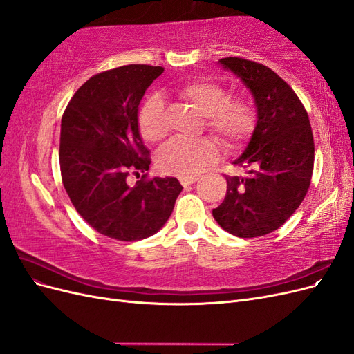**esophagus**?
<instances>
[{
    "label": "esophagus",
    "instance_id": "34e87169",
    "mask_svg": "<svg viewBox=\"0 0 354 354\" xmlns=\"http://www.w3.org/2000/svg\"><path fill=\"white\" fill-rule=\"evenodd\" d=\"M196 180H198V177H181L180 183L183 186H190V185H194Z\"/></svg>",
    "mask_w": 354,
    "mask_h": 354
}]
</instances>
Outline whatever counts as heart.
<instances>
[{
	"label": "heart",
	"mask_w": 354,
	"mask_h": 354,
	"mask_svg": "<svg viewBox=\"0 0 354 354\" xmlns=\"http://www.w3.org/2000/svg\"><path fill=\"white\" fill-rule=\"evenodd\" d=\"M178 97L203 115L208 130L227 149L238 147L252 136L257 125V108L245 95H230L224 84L211 78H196L177 90ZM143 140L158 143L167 136L164 102L158 94L145 99L137 116ZM217 156V145L209 137L196 140H171L156 155L160 173L194 177Z\"/></svg>",
	"instance_id": "heart-1"
}]
</instances>
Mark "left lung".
I'll return each mask as SVG.
<instances>
[{"instance_id": "left-lung-1", "label": "left lung", "mask_w": 354, "mask_h": 354, "mask_svg": "<svg viewBox=\"0 0 354 354\" xmlns=\"http://www.w3.org/2000/svg\"><path fill=\"white\" fill-rule=\"evenodd\" d=\"M218 62L251 90L259 121L246 151L233 162L245 174L226 177V198L212 216L234 236H264L283 226L310 187L315 164L312 125L291 85L270 68L236 56Z\"/></svg>"}]
</instances>
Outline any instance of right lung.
<instances>
[{
    "label": "right lung",
    "mask_w": 354,
    "mask_h": 354,
    "mask_svg": "<svg viewBox=\"0 0 354 354\" xmlns=\"http://www.w3.org/2000/svg\"><path fill=\"white\" fill-rule=\"evenodd\" d=\"M162 66L127 65L95 73L62 116V183L75 209L104 236L133 242L164 226L181 192L176 177L146 178L151 156L137 125L146 88ZM144 173L136 187L126 177Z\"/></svg>",
    "instance_id": "add662e5"
}]
</instances>
